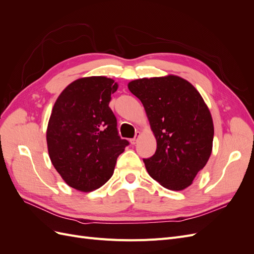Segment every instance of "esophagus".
Returning a JSON list of instances; mask_svg holds the SVG:
<instances>
[{
	"instance_id": "esophagus-1",
	"label": "esophagus",
	"mask_w": 254,
	"mask_h": 254,
	"mask_svg": "<svg viewBox=\"0 0 254 254\" xmlns=\"http://www.w3.org/2000/svg\"><path fill=\"white\" fill-rule=\"evenodd\" d=\"M139 136H140V132H136V133H135V136L133 137V139L130 140V143H131L132 145H134V144L137 142V139H139Z\"/></svg>"
}]
</instances>
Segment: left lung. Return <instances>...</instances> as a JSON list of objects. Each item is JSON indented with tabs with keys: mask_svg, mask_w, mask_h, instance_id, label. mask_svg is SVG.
Listing matches in <instances>:
<instances>
[{
	"mask_svg": "<svg viewBox=\"0 0 254 254\" xmlns=\"http://www.w3.org/2000/svg\"><path fill=\"white\" fill-rule=\"evenodd\" d=\"M128 88L142 102L157 139L155 155L143 159L146 170L168 190L188 188L212 152L213 121L201 95L174 75L136 79Z\"/></svg>",
	"mask_w": 254,
	"mask_h": 254,
	"instance_id": "1",
	"label": "left lung"
}]
</instances>
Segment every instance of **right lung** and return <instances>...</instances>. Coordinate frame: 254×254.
<instances>
[{
  "label": "right lung",
  "mask_w": 254,
  "mask_h": 254,
  "mask_svg": "<svg viewBox=\"0 0 254 254\" xmlns=\"http://www.w3.org/2000/svg\"><path fill=\"white\" fill-rule=\"evenodd\" d=\"M118 83L103 76L80 78L63 91L48 125L49 155L73 189L94 190L108 181L118 157L129 145L121 139L110 109Z\"/></svg>",
  "instance_id": "right-lung-1"
}]
</instances>
